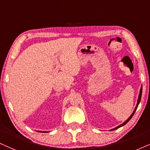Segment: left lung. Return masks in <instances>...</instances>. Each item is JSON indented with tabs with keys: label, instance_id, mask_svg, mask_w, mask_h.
I'll list each match as a JSON object with an SVG mask.
<instances>
[{
	"label": "left lung",
	"instance_id": "1",
	"mask_svg": "<svg viewBox=\"0 0 150 150\" xmlns=\"http://www.w3.org/2000/svg\"><path fill=\"white\" fill-rule=\"evenodd\" d=\"M142 91H143V87L141 86V88H140V94H139V95H138V101H137V104H136V108H135L134 110V112H133V113H132V115H131V116H130V117H129L128 118V119H127V120H126V121L125 122L122 124V125H119V126H118V127H115V128H114V129H111V131H113V130H115V129H118V128H120V127H121L124 126V125H126V124H127V122H128L129 121V120H130L131 119H132V117H133V115H134V113H135V112H136V109H137V108H138V104H139V103H140V99H141V97H142Z\"/></svg>",
	"mask_w": 150,
	"mask_h": 150
}]
</instances>
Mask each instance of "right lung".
<instances>
[{"label":"right lung","mask_w":150,"mask_h":150,"mask_svg":"<svg viewBox=\"0 0 150 150\" xmlns=\"http://www.w3.org/2000/svg\"><path fill=\"white\" fill-rule=\"evenodd\" d=\"M38 132H39V131H38ZM43 132V133H44V132H45V133H47V132Z\"/></svg>","instance_id":"1"}]
</instances>
